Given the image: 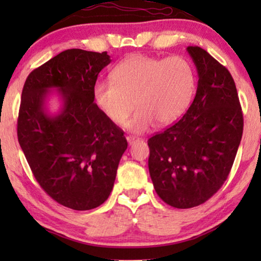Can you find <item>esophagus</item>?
<instances>
[{
    "instance_id": "1",
    "label": "esophagus",
    "mask_w": 261,
    "mask_h": 261,
    "mask_svg": "<svg viewBox=\"0 0 261 261\" xmlns=\"http://www.w3.org/2000/svg\"><path fill=\"white\" fill-rule=\"evenodd\" d=\"M127 141H128V144H129V145H133V144H135V142L140 141V138L133 137V135H128V137H127Z\"/></svg>"
}]
</instances>
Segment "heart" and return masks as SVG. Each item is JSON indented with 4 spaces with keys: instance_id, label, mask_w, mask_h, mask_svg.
Returning <instances> with one entry per match:
<instances>
[{
    "instance_id": "obj_1",
    "label": "heart",
    "mask_w": 261,
    "mask_h": 261,
    "mask_svg": "<svg viewBox=\"0 0 261 261\" xmlns=\"http://www.w3.org/2000/svg\"><path fill=\"white\" fill-rule=\"evenodd\" d=\"M194 91L195 71L185 57L133 55L115 66L112 80L96 82L92 92L103 115L116 126L126 124L135 105L128 128L142 133L154 122L167 126L176 121Z\"/></svg>"
}]
</instances>
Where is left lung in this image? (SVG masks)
<instances>
[{"label": "left lung", "instance_id": "left-lung-1", "mask_svg": "<svg viewBox=\"0 0 261 261\" xmlns=\"http://www.w3.org/2000/svg\"><path fill=\"white\" fill-rule=\"evenodd\" d=\"M187 51L198 74L194 102L178 122L148 139V169L156 194L178 209L202 204L222 187L244 130L229 71L198 46Z\"/></svg>", "mask_w": 261, "mask_h": 261}]
</instances>
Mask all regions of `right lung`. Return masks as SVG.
Returning <instances> with one entry per match:
<instances>
[{"instance_id": "1", "label": "right lung", "mask_w": 261, "mask_h": 261, "mask_svg": "<svg viewBox=\"0 0 261 261\" xmlns=\"http://www.w3.org/2000/svg\"><path fill=\"white\" fill-rule=\"evenodd\" d=\"M107 52L66 49L30 73L17 119V139L35 179L59 204L90 210L107 201L120 159L123 132L94 102V85L110 64ZM59 92L58 113L48 112Z\"/></svg>"}]
</instances>
